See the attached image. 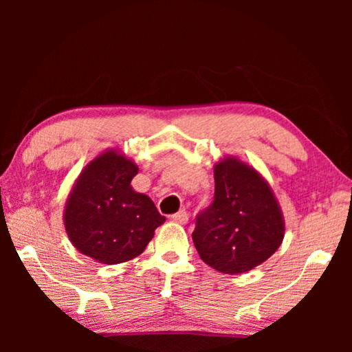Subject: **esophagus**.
I'll return each mask as SVG.
<instances>
[{"label": "esophagus", "instance_id": "obj_1", "mask_svg": "<svg viewBox=\"0 0 352 352\" xmlns=\"http://www.w3.org/2000/svg\"><path fill=\"white\" fill-rule=\"evenodd\" d=\"M171 219L177 224H186L187 221H189V213H187L186 210H181V211H177L176 214H173Z\"/></svg>", "mask_w": 352, "mask_h": 352}]
</instances>
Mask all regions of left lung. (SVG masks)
<instances>
[{
  "mask_svg": "<svg viewBox=\"0 0 352 352\" xmlns=\"http://www.w3.org/2000/svg\"><path fill=\"white\" fill-rule=\"evenodd\" d=\"M214 200L197 216L192 240L204 263L243 274L280 247L285 219L269 182L237 157L214 163Z\"/></svg>",
  "mask_w": 352,
  "mask_h": 352,
  "instance_id": "8db88e82",
  "label": "left lung"
}]
</instances>
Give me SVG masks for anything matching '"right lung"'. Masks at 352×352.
<instances>
[{
  "label": "right lung",
  "mask_w": 352,
  "mask_h": 352,
  "mask_svg": "<svg viewBox=\"0 0 352 352\" xmlns=\"http://www.w3.org/2000/svg\"><path fill=\"white\" fill-rule=\"evenodd\" d=\"M139 168L118 148L83 168L64 210V226L80 253L104 264L126 263L146 250L165 223L151 197L131 187Z\"/></svg>",
  "instance_id": "right-lung-1"
}]
</instances>
